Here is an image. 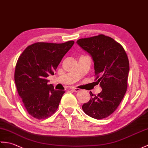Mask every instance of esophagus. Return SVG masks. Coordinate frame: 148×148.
Instances as JSON below:
<instances>
[{"label":"esophagus","mask_w":148,"mask_h":148,"mask_svg":"<svg viewBox=\"0 0 148 148\" xmlns=\"http://www.w3.org/2000/svg\"><path fill=\"white\" fill-rule=\"evenodd\" d=\"M72 90H73V91H74V92H77V91H80V89L75 88H73V89H72Z\"/></svg>","instance_id":"1"}]
</instances>
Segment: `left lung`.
Masks as SVG:
<instances>
[{
  "instance_id": "8db88e82",
  "label": "left lung",
  "mask_w": 148,
  "mask_h": 148,
  "mask_svg": "<svg viewBox=\"0 0 148 148\" xmlns=\"http://www.w3.org/2000/svg\"><path fill=\"white\" fill-rule=\"evenodd\" d=\"M91 57L96 80L102 91L95 95L82 108L95 119L107 117L115 112L124 97L127 88L129 62L125 51L119 44L103 35L81 38L76 42Z\"/></svg>"
}]
</instances>
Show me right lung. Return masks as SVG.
<instances>
[{"label":"right lung","instance_id":"1","mask_svg":"<svg viewBox=\"0 0 148 148\" xmlns=\"http://www.w3.org/2000/svg\"><path fill=\"white\" fill-rule=\"evenodd\" d=\"M74 43H35L27 47L17 62L14 81L27 112L37 119L56 112L65 91L54 90L47 77L53 75L62 58Z\"/></svg>","mask_w":148,"mask_h":148}]
</instances>
